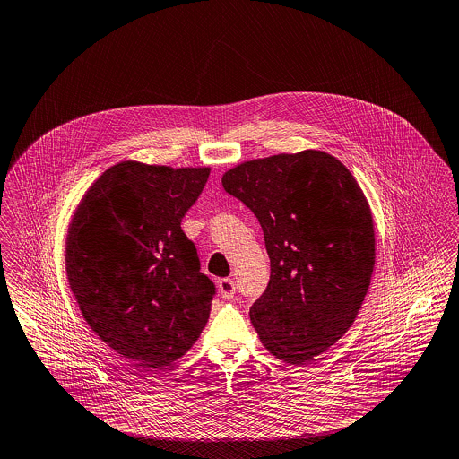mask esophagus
Returning <instances> with one entry per match:
<instances>
[{
	"label": "esophagus",
	"instance_id": "esophagus-1",
	"mask_svg": "<svg viewBox=\"0 0 459 459\" xmlns=\"http://www.w3.org/2000/svg\"><path fill=\"white\" fill-rule=\"evenodd\" d=\"M217 288H219V292H221V296H222L224 299H231L233 294H235V290H237L233 279H221L219 284H217Z\"/></svg>",
	"mask_w": 459,
	"mask_h": 459
}]
</instances>
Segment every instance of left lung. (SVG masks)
Listing matches in <instances>:
<instances>
[{
    "label": "left lung",
    "mask_w": 459,
    "mask_h": 459,
    "mask_svg": "<svg viewBox=\"0 0 459 459\" xmlns=\"http://www.w3.org/2000/svg\"><path fill=\"white\" fill-rule=\"evenodd\" d=\"M222 186L257 217L270 257L252 326L277 359L308 363L352 326L370 288V204L349 168L317 149L244 161Z\"/></svg>",
    "instance_id": "obj_1"
}]
</instances>
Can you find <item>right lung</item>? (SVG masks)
Instances as JSON below:
<instances>
[{
  "instance_id": "1",
  "label": "right lung",
  "mask_w": 459,
  "mask_h": 459,
  "mask_svg": "<svg viewBox=\"0 0 459 459\" xmlns=\"http://www.w3.org/2000/svg\"><path fill=\"white\" fill-rule=\"evenodd\" d=\"M210 167L121 161L83 193L66 231V279L85 323L117 354L158 370L210 316L213 284L180 222Z\"/></svg>"
}]
</instances>
